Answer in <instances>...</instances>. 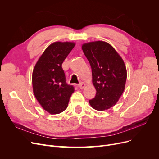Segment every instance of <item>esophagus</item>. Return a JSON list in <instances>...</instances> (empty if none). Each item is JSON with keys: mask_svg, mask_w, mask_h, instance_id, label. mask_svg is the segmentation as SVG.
Listing matches in <instances>:
<instances>
[{"mask_svg": "<svg viewBox=\"0 0 159 159\" xmlns=\"http://www.w3.org/2000/svg\"><path fill=\"white\" fill-rule=\"evenodd\" d=\"M85 87V84L84 83V82L81 83V84H80V85H79V88H80L81 89H83Z\"/></svg>", "mask_w": 159, "mask_h": 159, "instance_id": "esophagus-1", "label": "esophagus"}]
</instances>
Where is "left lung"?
I'll return each mask as SVG.
<instances>
[{
	"instance_id": "1",
	"label": "left lung",
	"mask_w": 159,
	"mask_h": 159,
	"mask_svg": "<svg viewBox=\"0 0 159 159\" xmlns=\"http://www.w3.org/2000/svg\"><path fill=\"white\" fill-rule=\"evenodd\" d=\"M92 70L95 97L89 101L91 107L103 111L113 107L125 90L127 69L118 52L109 43L94 41L81 46Z\"/></svg>"
}]
</instances>
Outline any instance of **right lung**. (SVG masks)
Segmentation results:
<instances>
[{
	"mask_svg": "<svg viewBox=\"0 0 159 159\" xmlns=\"http://www.w3.org/2000/svg\"><path fill=\"white\" fill-rule=\"evenodd\" d=\"M75 45L72 42L52 43L40 56L33 70V93L42 108L52 115L66 109L74 92L73 86L66 82L61 64Z\"/></svg>",
	"mask_w": 159,
	"mask_h": 159,
	"instance_id": "obj_1",
	"label": "right lung"
}]
</instances>
